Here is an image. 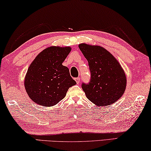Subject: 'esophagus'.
<instances>
[{
  "label": "esophagus",
  "mask_w": 151,
  "mask_h": 151,
  "mask_svg": "<svg viewBox=\"0 0 151 151\" xmlns=\"http://www.w3.org/2000/svg\"><path fill=\"white\" fill-rule=\"evenodd\" d=\"M75 80H76V83H77V84H79V83H80V78H76Z\"/></svg>",
  "instance_id": "1"
}]
</instances>
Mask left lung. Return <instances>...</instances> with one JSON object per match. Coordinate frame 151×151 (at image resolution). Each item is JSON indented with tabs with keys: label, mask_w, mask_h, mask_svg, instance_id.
Wrapping results in <instances>:
<instances>
[{
	"label": "left lung",
	"mask_w": 151,
	"mask_h": 151,
	"mask_svg": "<svg viewBox=\"0 0 151 151\" xmlns=\"http://www.w3.org/2000/svg\"><path fill=\"white\" fill-rule=\"evenodd\" d=\"M88 61L91 80L81 87L89 100L98 106H108L119 100L127 87V77L118 60L102 47L78 45Z\"/></svg>",
	"instance_id": "left-lung-1"
}]
</instances>
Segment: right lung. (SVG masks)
I'll use <instances>...</instances> for the list:
<instances>
[{"mask_svg": "<svg viewBox=\"0 0 151 151\" xmlns=\"http://www.w3.org/2000/svg\"><path fill=\"white\" fill-rule=\"evenodd\" d=\"M71 49L70 47H49L29 65L24 85L34 102L53 106L64 98L69 88L76 84L69 69L62 65Z\"/></svg>", "mask_w": 151, "mask_h": 151, "instance_id": "obj_1", "label": "right lung"}]
</instances>
